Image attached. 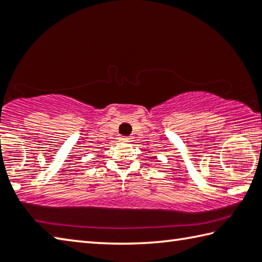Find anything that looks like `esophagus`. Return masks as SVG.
<instances>
[{
    "label": "esophagus",
    "instance_id": "34e87169",
    "mask_svg": "<svg viewBox=\"0 0 262 262\" xmlns=\"http://www.w3.org/2000/svg\"><path fill=\"white\" fill-rule=\"evenodd\" d=\"M120 140L123 142H130V137H127V136H121Z\"/></svg>",
    "mask_w": 262,
    "mask_h": 262
}]
</instances>
